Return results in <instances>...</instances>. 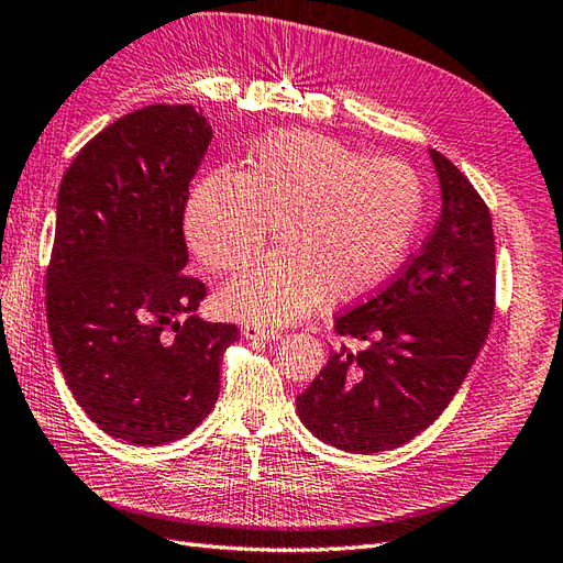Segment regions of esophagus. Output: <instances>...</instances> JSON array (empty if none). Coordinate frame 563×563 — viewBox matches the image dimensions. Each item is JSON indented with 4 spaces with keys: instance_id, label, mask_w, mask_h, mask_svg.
Here are the masks:
<instances>
[{
    "instance_id": "1",
    "label": "esophagus",
    "mask_w": 563,
    "mask_h": 563,
    "mask_svg": "<svg viewBox=\"0 0 563 563\" xmlns=\"http://www.w3.org/2000/svg\"><path fill=\"white\" fill-rule=\"evenodd\" d=\"M244 338L247 340H278L280 330L262 325V323H247L244 325Z\"/></svg>"
}]
</instances>
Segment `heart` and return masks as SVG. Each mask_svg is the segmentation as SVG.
<instances>
[{
	"instance_id": "1",
	"label": "heart",
	"mask_w": 563,
	"mask_h": 563,
	"mask_svg": "<svg viewBox=\"0 0 563 563\" xmlns=\"http://www.w3.org/2000/svg\"><path fill=\"white\" fill-rule=\"evenodd\" d=\"M423 185L397 158H364L333 137L276 131L242 173L213 170L190 192L185 235L213 271L258 254L273 223L278 250L230 283L221 301L242 319L297 321L321 305L368 295L421 225Z\"/></svg>"
}]
</instances>
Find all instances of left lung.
Wrapping results in <instances>:
<instances>
[{"label":"left lung","mask_w":563,"mask_h":563,"mask_svg":"<svg viewBox=\"0 0 563 563\" xmlns=\"http://www.w3.org/2000/svg\"><path fill=\"white\" fill-rule=\"evenodd\" d=\"M442 211L399 276L335 319L364 342L330 352L297 413L338 450L376 454L407 444L446 409L495 313V233L481 195L450 158L430 150Z\"/></svg>","instance_id":"obj_1"}]
</instances>
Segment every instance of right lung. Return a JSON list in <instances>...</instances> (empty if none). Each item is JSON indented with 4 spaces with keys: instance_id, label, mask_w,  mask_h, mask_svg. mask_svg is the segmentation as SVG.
Here are the masks:
<instances>
[{
    "instance_id": "obj_1",
    "label": "right lung",
    "mask_w": 563,
    "mask_h": 563,
    "mask_svg": "<svg viewBox=\"0 0 563 563\" xmlns=\"http://www.w3.org/2000/svg\"><path fill=\"white\" fill-rule=\"evenodd\" d=\"M192 104H152L95 135L56 197L47 325L68 390L107 435L180 440L219 399L240 333L197 316L183 216L211 142Z\"/></svg>"
}]
</instances>
